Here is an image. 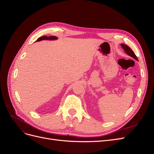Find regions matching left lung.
<instances>
[{
  "label": "left lung",
  "instance_id": "8db88e82",
  "mask_svg": "<svg viewBox=\"0 0 154 154\" xmlns=\"http://www.w3.org/2000/svg\"><path fill=\"white\" fill-rule=\"evenodd\" d=\"M121 45H122V47L123 49L125 50L126 53H127V54H128L129 56H130V57H132V58H135L136 60H137V57H136V55L135 54V53H134V51H133L131 49H130L128 45H125V44H122Z\"/></svg>",
  "mask_w": 154,
  "mask_h": 154
}]
</instances>
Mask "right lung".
<instances>
[{"instance_id":"right-lung-1","label":"right lung","mask_w":154,"mask_h":154,"mask_svg":"<svg viewBox=\"0 0 154 154\" xmlns=\"http://www.w3.org/2000/svg\"><path fill=\"white\" fill-rule=\"evenodd\" d=\"M57 39V37H56L54 36H42V37H40V38H38V39H37L36 41H41L42 40H56Z\"/></svg>"}]
</instances>
